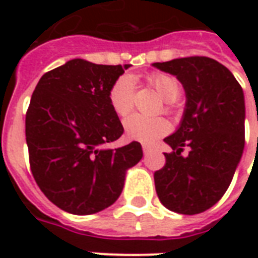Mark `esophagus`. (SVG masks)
I'll list each match as a JSON object with an SVG mask.
<instances>
[{
	"mask_svg": "<svg viewBox=\"0 0 258 258\" xmlns=\"http://www.w3.org/2000/svg\"><path fill=\"white\" fill-rule=\"evenodd\" d=\"M142 149H144V155H151L152 152H153V148H151V146H148V145H144L142 146Z\"/></svg>",
	"mask_w": 258,
	"mask_h": 258,
	"instance_id": "obj_1",
	"label": "esophagus"
}]
</instances>
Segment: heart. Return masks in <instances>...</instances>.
<instances>
[{"instance_id":"heart-1","label":"heart","mask_w":258,"mask_h":258,"mask_svg":"<svg viewBox=\"0 0 258 258\" xmlns=\"http://www.w3.org/2000/svg\"><path fill=\"white\" fill-rule=\"evenodd\" d=\"M152 87L164 101H174L179 92L178 83L167 74H153ZM109 102L114 113L123 117L127 116L134 106V80L130 76H121L116 80L109 91ZM124 130L130 140L152 144L170 131V123L164 117H148L142 114H133L125 118Z\"/></svg>"}]
</instances>
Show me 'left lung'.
Instances as JSON below:
<instances>
[{
	"label": "left lung",
	"instance_id": "8db88e82",
	"mask_svg": "<svg viewBox=\"0 0 258 258\" xmlns=\"http://www.w3.org/2000/svg\"><path fill=\"white\" fill-rule=\"evenodd\" d=\"M153 68L175 76L185 91L178 128L164 138L173 153L155 173L159 199L168 210L199 214L221 199L244 149V95L224 64L206 56L156 62ZM191 148L188 157L182 148Z\"/></svg>",
	"mask_w": 258,
	"mask_h": 258
}]
</instances>
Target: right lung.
I'll return each mask as SVG.
<instances>
[{
    "label": "right lung",
    "mask_w": 258,
    "mask_h": 258,
    "mask_svg": "<svg viewBox=\"0 0 258 258\" xmlns=\"http://www.w3.org/2000/svg\"><path fill=\"white\" fill-rule=\"evenodd\" d=\"M131 64L72 59L42 76L26 114L31 173L59 209L87 216L112 206L125 174L140 162V142L109 149L123 134L109 91Z\"/></svg>",
    "instance_id": "1"
}]
</instances>
